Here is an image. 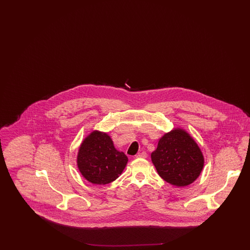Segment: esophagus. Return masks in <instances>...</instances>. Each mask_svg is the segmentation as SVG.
Masks as SVG:
<instances>
[{"label": "esophagus", "mask_w": 250, "mask_h": 250, "mask_svg": "<svg viewBox=\"0 0 250 250\" xmlns=\"http://www.w3.org/2000/svg\"><path fill=\"white\" fill-rule=\"evenodd\" d=\"M137 157L138 158H146L147 157V154H146V152H142V153L137 155Z\"/></svg>", "instance_id": "34e87169"}]
</instances>
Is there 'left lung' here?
I'll return each instance as SVG.
<instances>
[{"label":"left lung","mask_w":250,"mask_h":250,"mask_svg":"<svg viewBox=\"0 0 250 250\" xmlns=\"http://www.w3.org/2000/svg\"><path fill=\"white\" fill-rule=\"evenodd\" d=\"M159 176L175 187H187L200 176L204 157L198 143L183 128H173L158 141L151 154Z\"/></svg>","instance_id":"obj_1"}]
</instances>
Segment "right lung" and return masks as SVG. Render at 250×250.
Listing matches in <instances>:
<instances>
[{"label":"right lung","instance_id":"obj_1","mask_svg":"<svg viewBox=\"0 0 250 250\" xmlns=\"http://www.w3.org/2000/svg\"><path fill=\"white\" fill-rule=\"evenodd\" d=\"M128 158L118 151L106 132L94 130L81 144L77 156L80 172L88 182L107 185L119 177Z\"/></svg>","mask_w":250,"mask_h":250}]
</instances>
